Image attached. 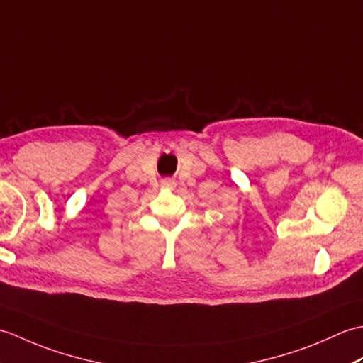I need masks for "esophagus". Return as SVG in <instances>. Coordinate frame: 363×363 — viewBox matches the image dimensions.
I'll return each instance as SVG.
<instances>
[{"instance_id":"obj_1","label":"esophagus","mask_w":363,"mask_h":363,"mask_svg":"<svg viewBox=\"0 0 363 363\" xmlns=\"http://www.w3.org/2000/svg\"><path fill=\"white\" fill-rule=\"evenodd\" d=\"M162 186H164V187H167V189H174L176 187V182L173 181V179H165L164 182H162Z\"/></svg>"}]
</instances>
